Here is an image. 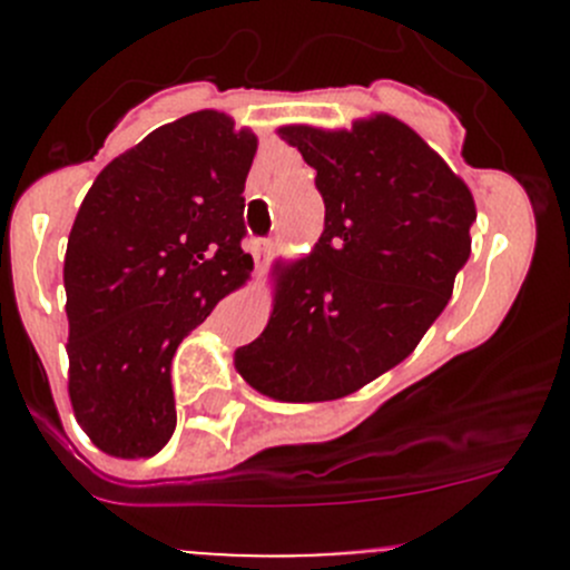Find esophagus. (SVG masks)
<instances>
[{
    "instance_id": "obj_1",
    "label": "esophagus",
    "mask_w": 570,
    "mask_h": 570,
    "mask_svg": "<svg viewBox=\"0 0 570 570\" xmlns=\"http://www.w3.org/2000/svg\"><path fill=\"white\" fill-rule=\"evenodd\" d=\"M250 253H253V264H256V275H262L264 269H267L269 256H273V243H269V239H253Z\"/></svg>"
}]
</instances>
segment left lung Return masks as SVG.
Listing matches in <instances>:
<instances>
[{
    "mask_svg": "<svg viewBox=\"0 0 570 570\" xmlns=\"http://www.w3.org/2000/svg\"><path fill=\"white\" fill-rule=\"evenodd\" d=\"M281 137L317 170L325 228L281 281L262 336L237 350V370L273 400H338L405 361L444 312L469 262L474 198L392 115Z\"/></svg>",
    "mask_w": 570,
    "mask_h": 570,
    "instance_id": "8db88e82",
    "label": "left lung"
}]
</instances>
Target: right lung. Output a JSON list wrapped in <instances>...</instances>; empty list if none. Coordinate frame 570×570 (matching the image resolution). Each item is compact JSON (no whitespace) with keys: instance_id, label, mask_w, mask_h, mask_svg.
I'll return each mask as SVG.
<instances>
[{"instance_id":"add662e5","label":"right lung","mask_w":570,"mask_h":570,"mask_svg":"<svg viewBox=\"0 0 570 570\" xmlns=\"http://www.w3.org/2000/svg\"><path fill=\"white\" fill-rule=\"evenodd\" d=\"M256 137L215 109L154 129L96 176L68 237V394L96 446L148 458L176 430V347L245 284Z\"/></svg>"}]
</instances>
